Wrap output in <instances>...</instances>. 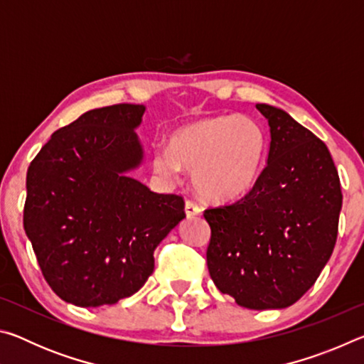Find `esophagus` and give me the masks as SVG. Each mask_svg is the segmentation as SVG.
<instances>
[{
	"instance_id": "obj_1",
	"label": "esophagus",
	"mask_w": 364,
	"mask_h": 364,
	"mask_svg": "<svg viewBox=\"0 0 364 364\" xmlns=\"http://www.w3.org/2000/svg\"><path fill=\"white\" fill-rule=\"evenodd\" d=\"M184 210H186V215L191 218V217H196V215H199L202 212L200 205H197L196 202L193 200H186V205H184Z\"/></svg>"
}]
</instances>
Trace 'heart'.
Returning <instances> with one entry per match:
<instances>
[{
	"mask_svg": "<svg viewBox=\"0 0 364 364\" xmlns=\"http://www.w3.org/2000/svg\"><path fill=\"white\" fill-rule=\"evenodd\" d=\"M267 134L255 120L241 115L202 117L170 134L168 149L154 152V168L175 176L193 170L194 186L213 200L244 196L260 175Z\"/></svg>",
	"mask_w": 364,
	"mask_h": 364,
	"instance_id": "heart-1",
	"label": "heart"
}]
</instances>
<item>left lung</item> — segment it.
Returning <instances> with one entry per match:
<instances>
[{
    "mask_svg": "<svg viewBox=\"0 0 364 364\" xmlns=\"http://www.w3.org/2000/svg\"><path fill=\"white\" fill-rule=\"evenodd\" d=\"M268 119V162L247 194L204 210L207 267L220 292L252 310L286 308L315 284L332 255L342 191L328 147L291 115Z\"/></svg>",
    "mask_w": 364,
    "mask_h": 364,
    "instance_id": "8db88e82",
    "label": "left lung"
}]
</instances>
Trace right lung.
I'll return each mask as SVG.
<instances>
[{
    "instance_id": "obj_1",
    "label": "right lung",
    "mask_w": 364,
    "mask_h": 364,
    "mask_svg": "<svg viewBox=\"0 0 364 364\" xmlns=\"http://www.w3.org/2000/svg\"><path fill=\"white\" fill-rule=\"evenodd\" d=\"M141 104L88 110L59 128L27 170L23 230L60 299L112 305L144 286L154 250L186 217L184 199L157 194L125 171L143 157Z\"/></svg>"
}]
</instances>
